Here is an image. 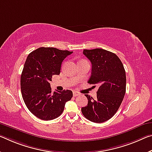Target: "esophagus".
Listing matches in <instances>:
<instances>
[{
	"label": "esophagus",
	"mask_w": 152,
	"mask_h": 152,
	"mask_svg": "<svg viewBox=\"0 0 152 152\" xmlns=\"http://www.w3.org/2000/svg\"><path fill=\"white\" fill-rule=\"evenodd\" d=\"M80 95V94L78 92H76V91H74L73 92V96L74 97H77V96Z\"/></svg>",
	"instance_id": "esophagus-1"
}]
</instances>
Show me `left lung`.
I'll return each mask as SVG.
<instances>
[{
    "label": "left lung",
    "instance_id": "8db88e82",
    "mask_svg": "<svg viewBox=\"0 0 152 152\" xmlns=\"http://www.w3.org/2000/svg\"><path fill=\"white\" fill-rule=\"evenodd\" d=\"M83 54L92 64L88 83L97 84L99 88L95 99L85 95L88 104L81 111L90 121L102 123L110 119L121 105L126 92V72L119 57L112 52L84 49Z\"/></svg>",
    "mask_w": 152,
    "mask_h": 152
}]
</instances>
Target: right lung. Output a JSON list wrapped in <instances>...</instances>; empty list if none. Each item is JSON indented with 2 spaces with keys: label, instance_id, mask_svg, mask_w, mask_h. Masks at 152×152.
Wrapping results in <instances>:
<instances>
[{
  "label": "right lung",
  "instance_id": "obj_1",
  "mask_svg": "<svg viewBox=\"0 0 152 152\" xmlns=\"http://www.w3.org/2000/svg\"><path fill=\"white\" fill-rule=\"evenodd\" d=\"M72 51L40 47L28 55L21 75V91L28 110L38 118L50 120L59 117L65 104L73 96L72 91L51 92L50 81L59 75L62 61Z\"/></svg>",
  "mask_w": 152,
  "mask_h": 152
}]
</instances>
